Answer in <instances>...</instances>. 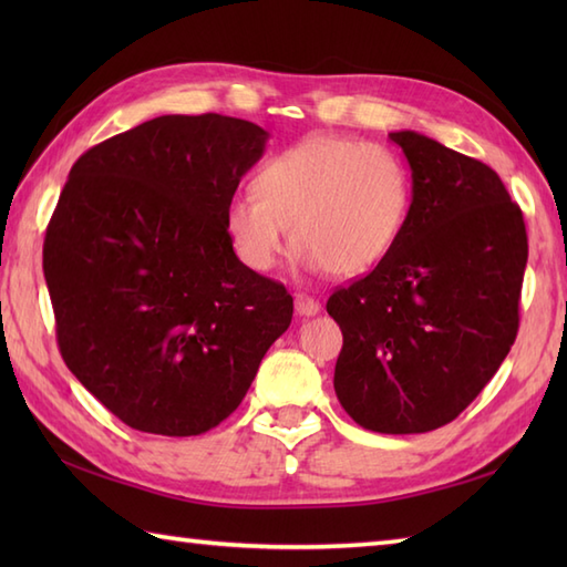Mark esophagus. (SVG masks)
I'll return each instance as SVG.
<instances>
[{
  "label": "esophagus",
  "instance_id": "esophagus-1",
  "mask_svg": "<svg viewBox=\"0 0 567 567\" xmlns=\"http://www.w3.org/2000/svg\"><path fill=\"white\" fill-rule=\"evenodd\" d=\"M295 309H297V315H299V317H317V315H319V309H321V305L317 302L315 297H309V295H297V297H295Z\"/></svg>",
  "mask_w": 567,
  "mask_h": 567
}]
</instances>
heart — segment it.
Segmentation results:
<instances>
[{"label": "heart", "instance_id": "heart-1", "mask_svg": "<svg viewBox=\"0 0 567 567\" xmlns=\"http://www.w3.org/2000/svg\"><path fill=\"white\" fill-rule=\"evenodd\" d=\"M412 212V177L396 153L343 136H311L272 155L224 209L228 240L252 272H270L292 240L311 272L360 275L390 256Z\"/></svg>", "mask_w": 567, "mask_h": 567}]
</instances>
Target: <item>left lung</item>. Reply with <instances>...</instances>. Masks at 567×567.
I'll return each instance as SVG.
<instances>
[{"mask_svg": "<svg viewBox=\"0 0 567 567\" xmlns=\"http://www.w3.org/2000/svg\"><path fill=\"white\" fill-rule=\"evenodd\" d=\"M412 212L370 275L336 290L343 331L333 390L355 424L426 433L495 378L519 331L524 214L489 165L416 131H394Z\"/></svg>", "mask_w": 567, "mask_h": 567, "instance_id": "8db88e82", "label": "left lung"}]
</instances>
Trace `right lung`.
<instances>
[{"label": "right lung", "instance_id": "add662e5", "mask_svg": "<svg viewBox=\"0 0 567 567\" xmlns=\"http://www.w3.org/2000/svg\"><path fill=\"white\" fill-rule=\"evenodd\" d=\"M265 143L244 118L167 114L72 165L43 244L58 346L131 429L219 426L290 327L292 297L238 260L224 226Z\"/></svg>", "mask_w": 567, "mask_h": 567}]
</instances>
